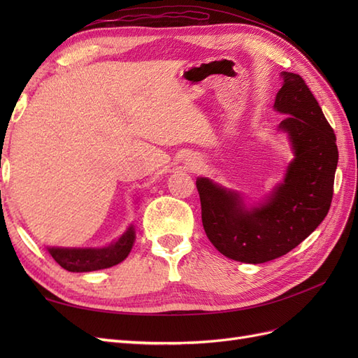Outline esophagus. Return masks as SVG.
<instances>
[{
	"mask_svg": "<svg viewBox=\"0 0 358 358\" xmlns=\"http://www.w3.org/2000/svg\"><path fill=\"white\" fill-rule=\"evenodd\" d=\"M191 166H192V167H200V161H194V162H191Z\"/></svg>",
	"mask_w": 358,
	"mask_h": 358,
	"instance_id": "obj_1",
	"label": "esophagus"
}]
</instances>
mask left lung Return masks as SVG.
Here are the masks:
<instances>
[{"label": "left lung", "instance_id": "8db88e82", "mask_svg": "<svg viewBox=\"0 0 358 358\" xmlns=\"http://www.w3.org/2000/svg\"><path fill=\"white\" fill-rule=\"evenodd\" d=\"M280 80L273 107L288 115L279 129L294 152L284 183L248 209L237 192L208 178L196 182L209 241L222 255L249 264L270 262L300 245L326 218L333 199L339 158L333 128L299 74L282 71Z\"/></svg>", "mask_w": 358, "mask_h": 358}]
</instances>
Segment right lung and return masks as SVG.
<instances>
[{
	"label": "right lung",
	"mask_w": 358,
	"mask_h": 358,
	"mask_svg": "<svg viewBox=\"0 0 358 358\" xmlns=\"http://www.w3.org/2000/svg\"><path fill=\"white\" fill-rule=\"evenodd\" d=\"M136 239L134 227L106 248H48L53 259L69 272H94L124 262Z\"/></svg>",
	"instance_id": "add662e5"
}]
</instances>
